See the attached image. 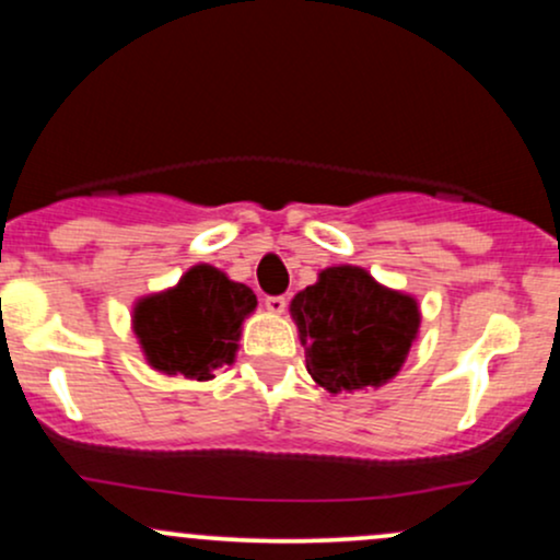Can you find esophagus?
I'll use <instances>...</instances> for the list:
<instances>
[{"label":"esophagus","mask_w":560,"mask_h":560,"mask_svg":"<svg viewBox=\"0 0 560 560\" xmlns=\"http://www.w3.org/2000/svg\"><path fill=\"white\" fill-rule=\"evenodd\" d=\"M266 311L273 313V316H281L287 311V298H266Z\"/></svg>","instance_id":"esophagus-1"}]
</instances>
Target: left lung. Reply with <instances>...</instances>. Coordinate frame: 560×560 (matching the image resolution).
Instances as JSON below:
<instances>
[{
  "label": "left lung",
  "instance_id": "left-lung-1",
  "mask_svg": "<svg viewBox=\"0 0 560 560\" xmlns=\"http://www.w3.org/2000/svg\"><path fill=\"white\" fill-rule=\"evenodd\" d=\"M307 374L329 395L384 387L419 339L421 305L361 266H331L289 302Z\"/></svg>",
  "mask_w": 560,
  "mask_h": 560
}]
</instances>
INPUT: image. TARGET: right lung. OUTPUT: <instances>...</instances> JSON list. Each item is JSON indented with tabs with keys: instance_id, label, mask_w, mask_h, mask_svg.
I'll use <instances>...</instances> for the list:
<instances>
[{
	"instance_id": "1",
	"label": "right lung",
	"mask_w": 560,
	"mask_h": 560,
	"mask_svg": "<svg viewBox=\"0 0 560 560\" xmlns=\"http://www.w3.org/2000/svg\"><path fill=\"white\" fill-rule=\"evenodd\" d=\"M255 307L258 298L247 284L197 262L178 284L133 302L131 329L150 369L208 382L215 369L234 365L242 324Z\"/></svg>"
}]
</instances>
